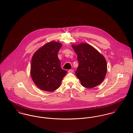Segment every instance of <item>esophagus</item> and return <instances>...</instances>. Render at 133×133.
I'll use <instances>...</instances> for the list:
<instances>
[{
  "instance_id": "34e87169",
  "label": "esophagus",
  "mask_w": 133,
  "mask_h": 133,
  "mask_svg": "<svg viewBox=\"0 0 133 133\" xmlns=\"http://www.w3.org/2000/svg\"><path fill=\"white\" fill-rule=\"evenodd\" d=\"M73 72H74V70H72V69H69L68 70V72H69V73H72Z\"/></svg>"
}]
</instances>
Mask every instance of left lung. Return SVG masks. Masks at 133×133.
<instances>
[{"mask_svg":"<svg viewBox=\"0 0 133 133\" xmlns=\"http://www.w3.org/2000/svg\"><path fill=\"white\" fill-rule=\"evenodd\" d=\"M72 47L77 55L78 67L75 74L82 85L92 88L99 85L103 81L107 70L104 57L88 44L72 45Z\"/></svg>","mask_w":133,"mask_h":133,"instance_id":"obj_1","label":"left lung"}]
</instances>
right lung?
<instances>
[{"label": "right lung", "instance_id": "1", "mask_svg": "<svg viewBox=\"0 0 133 133\" xmlns=\"http://www.w3.org/2000/svg\"><path fill=\"white\" fill-rule=\"evenodd\" d=\"M62 45L50 42L33 55L30 75L36 86L42 90L54 91L59 88L67 71L62 69L58 53Z\"/></svg>", "mask_w": 133, "mask_h": 133}]
</instances>
